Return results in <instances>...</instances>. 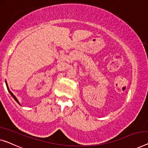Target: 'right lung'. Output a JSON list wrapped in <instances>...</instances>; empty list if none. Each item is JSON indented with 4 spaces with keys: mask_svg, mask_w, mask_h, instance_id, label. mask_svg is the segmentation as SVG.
Wrapping results in <instances>:
<instances>
[{
    "mask_svg": "<svg viewBox=\"0 0 148 148\" xmlns=\"http://www.w3.org/2000/svg\"><path fill=\"white\" fill-rule=\"evenodd\" d=\"M6 87H7L8 91V92H9V93L10 94V95L12 96V98L14 99V100H15V101H16V102H17L18 103V104H20V103H19V102H18V99H17V98H16V96H15L14 95V94H13L12 93V92H11V91H10V90H9V88H8V84H7V83H6Z\"/></svg>",
    "mask_w": 148,
    "mask_h": 148,
    "instance_id": "right-lung-1",
    "label": "right lung"
}]
</instances>
